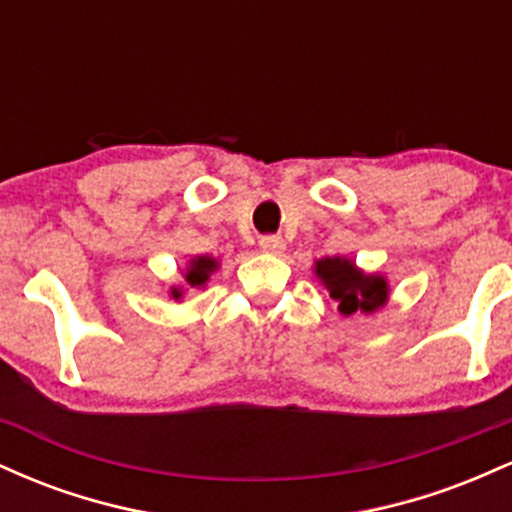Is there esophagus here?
<instances>
[{"label": "esophagus", "instance_id": "34e87169", "mask_svg": "<svg viewBox=\"0 0 512 512\" xmlns=\"http://www.w3.org/2000/svg\"><path fill=\"white\" fill-rule=\"evenodd\" d=\"M260 248L262 252H269V255H281V252H284V240L279 236H262Z\"/></svg>", "mask_w": 512, "mask_h": 512}]
</instances>
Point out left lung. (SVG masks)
Segmentation results:
<instances>
[{
    "label": "left lung",
    "mask_w": 512,
    "mask_h": 512,
    "mask_svg": "<svg viewBox=\"0 0 512 512\" xmlns=\"http://www.w3.org/2000/svg\"><path fill=\"white\" fill-rule=\"evenodd\" d=\"M315 276L322 281L337 310L344 317L356 313H375L387 303V279L380 274H366L346 257H325L315 262Z\"/></svg>",
    "instance_id": "8db88e82"
}]
</instances>
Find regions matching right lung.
Returning <instances> with one entry per match:
<instances>
[{
	"mask_svg": "<svg viewBox=\"0 0 512 512\" xmlns=\"http://www.w3.org/2000/svg\"><path fill=\"white\" fill-rule=\"evenodd\" d=\"M219 269V262L214 260V257L209 255H199V257H192L190 264H187V272H185V281L190 289H204V284L209 281V276ZM170 296L178 301L182 298V289H170Z\"/></svg>",
	"mask_w": 512,
	"mask_h": 512,
	"instance_id": "obj_1",
	"label": "right lung"
}]
</instances>
